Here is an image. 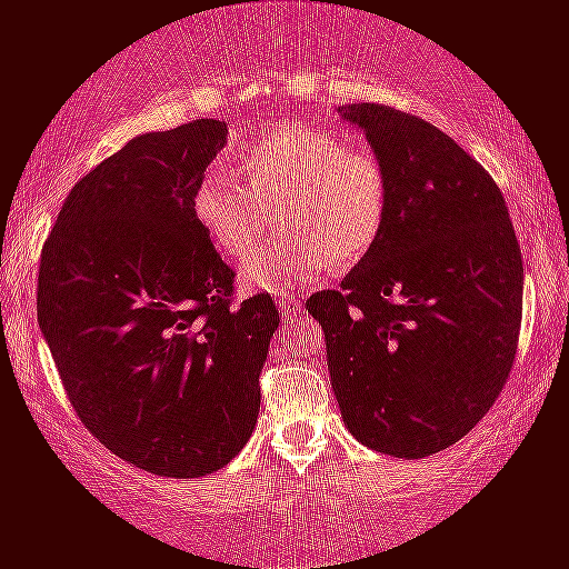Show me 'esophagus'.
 I'll use <instances>...</instances> for the list:
<instances>
[{
    "instance_id": "34e87169",
    "label": "esophagus",
    "mask_w": 569,
    "mask_h": 569,
    "mask_svg": "<svg viewBox=\"0 0 569 569\" xmlns=\"http://www.w3.org/2000/svg\"><path fill=\"white\" fill-rule=\"evenodd\" d=\"M277 306H279V311H282L284 321L298 319L300 313H303V303H300V300H296V298H279Z\"/></svg>"
}]
</instances>
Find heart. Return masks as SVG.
<instances>
[{"label": "heart", "mask_w": 569, "mask_h": 569, "mask_svg": "<svg viewBox=\"0 0 569 569\" xmlns=\"http://www.w3.org/2000/svg\"><path fill=\"white\" fill-rule=\"evenodd\" d=\"M244 187L223 171L202 173L192 208L223 258L244 263L273 210L282 208L290 240L242 269L248 292L284 296L338 266L359 263L375 248L388 213V179L363 144L313 126H284L237 158Z\"/></svg>", "instance_id": "obj_1"}]
</instances>
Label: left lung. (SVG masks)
Wrapping results in <instances>:
<instances>
[{
	"instance_id": "obj_1",
	"label": "left lung",
	"mask_w": 569,
	"mask_h": 569,
	"mask_svg": "<svg viewBox=\"0 0 569 569\" xmlns=\"http://www.w3.org/2000/svg\"><path fill=\"white\" fill-rule=\"evenodd\" d=\"M388 179L375 248L340 290L306 300L327 340L342 422L398 459L453 446L507 382L522 321V252L501 189L422 118L338 108Z\"/></svg>"
}]
</instances>
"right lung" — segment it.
<instances>
[{
    "label": "right lung",
    "instance_id": "1",
    "mask_svg": "<svg viewBox=\"0 0 569 569\" xmlns=\"http://www.w3.org/2000/svg\"><path fill=\"white\" fill-rule=\"evenodd\" d=\"M227 142L213 118L131 139L62 202L39 266L37 311L87 430L163 478H202L248 443L279 311L231 306L234 271L192 192Z\"/></svg>",
    "mask_w": 569,
    "mask_h": 569
}]
</instances>
